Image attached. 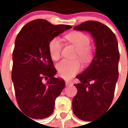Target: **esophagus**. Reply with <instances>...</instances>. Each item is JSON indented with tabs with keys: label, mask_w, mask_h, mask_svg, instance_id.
Listing matches in <instances>:
<instances>
[{
	"label": "esophagus",
	"mask_w": 128,
	"mask_h": 128,
	"mask_svg": "<svg viewBox=\"0 0 128 128\" xmlns=\"http://www.w3.org/2000/svg\"><path fill=\"white\" fill-rule=\"evenodd\" d=\"M72 83L71 81H66V85L67 86H71V85H72Z\"/></svg>",
	"instance_id": "1"
}]
</instances>
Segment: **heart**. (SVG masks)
<instances>
[{
    "label": "heart",
    "instance_id": "heart-1",
    "mask_svg": "<svg viewBox=\"0 0 128 128\" xmlns=\"http://www.w3.org/2000/svg\"><path fill=\"white\" fill-rule=\"evenodd\" d=\"M69 42L76 48V56L82 61L87 64L92 61L94 56L92 48L90 45V38L87 34L79 31H73L66 36ZM62 42L58 37H54L48 43V51L52 58L58 60L60 57L62 49ZM60 76L65 79H70L81 70V63L78 59H64L57 66Z\"/></svg>",
    "mask_w": 128,
    "mask_h": 128
}]
</instances>
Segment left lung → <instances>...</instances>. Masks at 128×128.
I'll return each instance as SVG.
<instances>
[{
	"label": "left lung",
	"instance_id": "obj_1",
	"mask_svg": "<svg viewBox=\"0 0 128 128\" xmlns=\"http://www.w3.org/2000/svg\"><path fill=\"white\" fill-rule=\"evenodd\" d=\"M92 36L96 46L91 64L76 78V95L72 98V111L82 120L91 121L110 108L118 78L120 58L116 35L106 25L87 21L74 27Z\"/></svg>",
	"mask_w": 128,
	"mask_h": 128
}]
</instances>
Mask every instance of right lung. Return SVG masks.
<instances>
[{
  "label": "right lung",
  "mask_w": 128,
  "mask_h": 128,
  "mask_svg": "<svg viewBox=\"0 0 128 128\" xmlns=\"http://www.w3.org/2000/svg\"><path fill=\"white\" fill-rule=\"evenodd\" d=\"M72 28L47 20L30 22L20 31L12 52L11 79L20 108L30 117L44 118L54 112L55 101L65 87L48 51L50 40Z\"/></svg>",
  "instance_id": "right-lung-1"
}]
</instances>
